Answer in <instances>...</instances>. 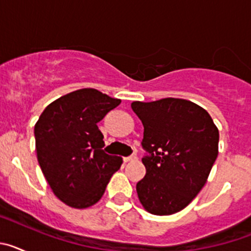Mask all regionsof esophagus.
<instances>
[{
	"mask_svg": "<svg viewBox=\"0 0 251 251\" xmlns=\"http://www.w3.org/2000/svg\"><path fill=\"white\" fill-rule=\"evenodd\" d=\"M137 157L136 156H130V157H124L123 158V161L126 162V163H128V162H134V161H137Z\"/></svg>",
	"mask_w": 251,
	"mask_h": 251,
	"instance_id": "34e87169",
	"label": "esophagus"
}]
</instances>
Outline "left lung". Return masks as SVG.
I'll use <instances>...</instances> for the list:
<instances>
[{"label":"left lung","instance_id":"obj_1","mask_svg":"<svg viewBox=\"0 0 251 251\" xmlns=\"http://www.w3.org/2000/svg\"><path fill=\"white\" fill-rule=\"evenodd\" d=\"M145 132L146 176L137 194L146 211L172 215L202 190L219 154V129L207 112L186 99L133 101Z\"/></svg>","mask_w":251,"mask_h":251}]
</instances>
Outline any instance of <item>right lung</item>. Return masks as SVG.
I'll return each instance as SVG.
<instances>
[{
	"instance_id": "obj_1",
	"label": "right lung",
	"mask_w": 251,
	"mask_h": 251,
	"mask_svg": "<svg viewBox=\"0 0 251 251\" xmlns=\"http://www.w3.org/2000/svg\"><path fill=\"white\" fill-rule=\"evenodd\" d=\"M121 99L92 88L75 90L46 106L35 124L39 165L55 196L74 208L95 205L123 159L103 150L97 123Z\"/></svg>"
}]
</instances>
